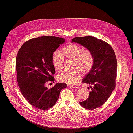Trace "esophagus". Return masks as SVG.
Instances as JSON below:
<instances>
[{"mask_svg":"<svg viewBox=\"0 0 133 133\" xmlns=\"http://www.w3.org/2000/svg\"><path fill=\"white\" fill-rule=\"evenodd\" d=\"M70 87H71L72 88H80V87L79 86H78V85H70Z\"/></svg>","mask_w":133,"mask_h":133,"instance_id":"1","label":"esophagus"}]
</instances>
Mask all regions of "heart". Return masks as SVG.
I'll use <instances>...</instances> for the list:
<instances>
[{"label":"heart","instance_id":"b5f03b06","mask_svg":"<svg viewBox=\"0 0 133 133\" xmlns=\"http://www.w3.org/2000/svg\"><path fill=\"white\" fill-rule=\"evenodd\" d=\"M73 60L71 71H65L58 76L59 81L75 84L81 78L82 73H89L94 64V56L92 51L82 46L71 44L64 46L61 52L56 50L52 54V64L55 70L60 71L64 67L65 59Z\"/></svg>","mask_w":133,"mask_h":133}]
</instances>
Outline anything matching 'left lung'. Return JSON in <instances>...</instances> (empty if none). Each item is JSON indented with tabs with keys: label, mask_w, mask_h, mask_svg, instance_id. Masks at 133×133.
<instances>
[{
	"label": "left lung",
	"mask_w": 133,
	"mask_h": 133,
	"mask_svg": "<svg viewBox=\"0 0 133 133\" xmlns=\"http://www.w3.org/2000/svg\"><path fill=\"white\" fill-rule=\"evenodd\" d=\"M72 42L89 49L94 56V64L82 82L90 85L88 98L80 102L86 109L98 108L108 99L116 86L117 60L113 48L106 41L92 36L77 37Z\"/></svg>",
	"instance_id": "8db88e82"
}]
</instances>
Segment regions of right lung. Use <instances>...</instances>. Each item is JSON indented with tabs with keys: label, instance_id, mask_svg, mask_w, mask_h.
<instances>
[{
	"label": "right lung",
	"instance_id": "1",
	"mask_svg": "<svg viewBox=\"0 0 133 133\" xmlns=\"http://www.w3.org/2000/svg\"><path fill=\"white\" fill-rule=\"evenodd\" d=\"M65 41L64 38L52 36L33 38L25 42L18 52V84L25 99L34 107L50 109L58 100L61 90L67 87L64 83H56L50 89L46 86L54 80L52 54Z\"/></svg>",
	"mask_w": 133,
	"mask_h": 133
}]
</instances>
